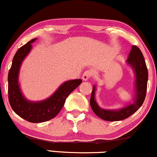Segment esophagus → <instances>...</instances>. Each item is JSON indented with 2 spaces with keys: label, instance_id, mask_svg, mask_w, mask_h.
<instances>
[{
  "label": "esophagus",
  "instance_id": "obj_1",
  "mask_svg": "<svg viewBox=\"0 0 157 157\" xmlns=\"http://www.w3.org/2000/svg\"><path fill=\"white\" fill-rule=\"evenodd\" d=\"M91 76H92V72H91L90 70H87L83 73L82 78L84 81H87L90 78Z\"/></svg>",
  "mask_w": 157,
  "mask_h": 157
}]
</instances>
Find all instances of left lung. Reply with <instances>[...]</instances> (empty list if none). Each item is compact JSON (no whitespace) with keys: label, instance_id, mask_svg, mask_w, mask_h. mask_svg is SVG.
Wrapping results in <instances>:
<instances>
[{"label":"left lung","instance_id":"left-lung-1","mask_svg":"<svg viewBox=\"0 0 157 157\" xmlns=\"http://www.w3.org/2000/svg\"><path fill=\"white\" fill-rule=\"evenodd\" d=\"M126 64L132 69L135 76V95L132 103H129L117 109H105L99 106L95 98L96 85H93L90 96V106L93 112L102 120L106 121H120L129 117L142 106L147 90L148 70L141 51L136 45H132L129 53Z\"/></svg>","mask_w":157,"mask_h":157}]
</instances>
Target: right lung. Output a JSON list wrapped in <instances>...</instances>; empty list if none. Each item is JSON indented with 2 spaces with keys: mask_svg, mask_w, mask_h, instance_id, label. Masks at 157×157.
I'll use <instances>...</instances> for the list:
<instances>
[{
  "mask_svg": "<svg viewBox=\"0 0 157 157\" xmlns=\"http://www.w3.org/2000/svg\"><path fill=\"white\" fill-rule=\"evenodd\" d=\"M36 40L37 38L31 40L15 53L8 76V92L10 105L16 114L29 122L40 123L51 120L59 114L66 98L81 84L82 80L76 79L66 81L45 100L32 101L26 98L19 85V71L24 59L32 50V43Z\"/></svg>",
  "mask_w": 157,
  "mask_h": 157,
  "instance_id": "right-lung-1",
  "label": "right lung"
}]
</instances>
